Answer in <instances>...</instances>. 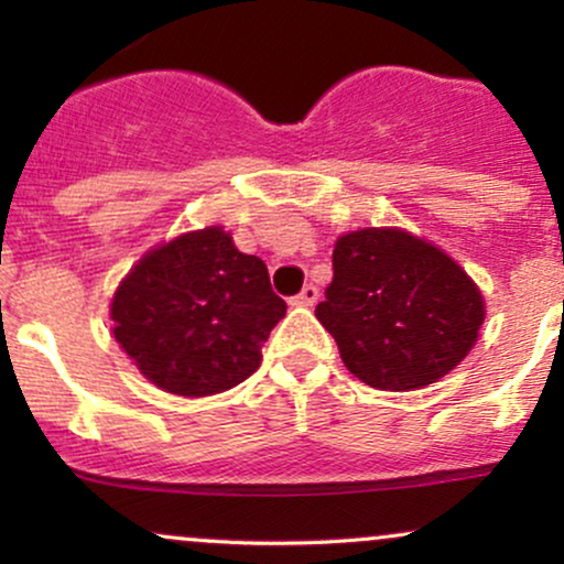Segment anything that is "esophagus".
Instances as JSON below:
<instances>
[{"instance_id":"obj_1","label":"esophagus","mask_w":564,"mask_h":564,"mask_svg":"<svg viewBox=\"0 0 564 564\" xmlns=\"http://www.w3.org/2000/svg\"><path fill=\"white\" fill-rule=\"evenodd\" d=\"M318 302V289L315 286H304L300 294L291 296V307H313Z\"/></svg>"}]
</instances>
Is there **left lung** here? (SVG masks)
<instances>
[{
  "mask_svg": "<svg viewBox=\"0 0 564 564\" xmlns=\"http://www.w3.org/2000/svg\"><path fill=\"white\" fill-rule=\"evenodd\" d=\"M315 318L368 387L422 390L462 364L485 321L477 283L435 243L403 228L336 238L334 281Z\"/></svg>",
  "mask_w": 564,
  "mask_h": 564,
  "instance_id": "left-lung-1",
  "label": "left lung"
}]
</instances>
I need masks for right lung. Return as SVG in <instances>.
<instances>
[{
    "instance_id": "1",
    "label": "right lung",
    "mask_w": 564,
    "mask_h": 564,
    "mask_svg": "<svg viewBox=\"0 0 564 564\" xmlns=\"http://www.w3.org/2000/svg\"><path fill=\"white\" fill-rule=\"evenodd\" d=\"M286 302L260 257L243 254L223 225L153 246L121 278L111 332L159 390L206 398L232 390L262 364V345Z\"/></svg>"
}]
</instances>
